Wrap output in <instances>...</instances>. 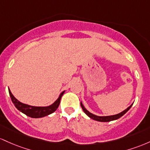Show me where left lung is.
Listing matches in <instances>:
<instances>
[{
  "label": "left lung",
  "instance_id": "1",
  "mask_svg": "<svg viewBox=\"0 0 150 150\" xmlns=\"http://www.w3.org/2000/svg\"><path fill=\"white\" fill-rule=\"evenodd\" d=\"M132 104H131V105H129V106L127 108V109H125V110H123L122 112H120V113L116 114V115H109V116H98V115H94V114L90 112L88 110H87L85 108V107L83 106V105L82 104L81 102V106L82 109H83V112H85V113L86 114V115H88L89 117H91V119H93V120L99 121V122H110V121L117 120V119L120 118V117H122L123 115H125L126 112H127L129 110V109H130V108L132 107Z\"/></svg>",
  "mask_w": 150,
  "mask_h": 150
}]
</instances>
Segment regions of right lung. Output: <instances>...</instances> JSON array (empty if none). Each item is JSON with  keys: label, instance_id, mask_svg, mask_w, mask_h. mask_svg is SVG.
I'll return each mask as SVG.
<instances>
[{"label": "right lung", "instance_id": "1", "mask_svg": "<svg viewBox=\"0 0 150 150\" xmlns=\"http://www.w3.org/2000/svg\"><path fill=\"white\" fill-rule=\"evenodd\" d=\"M9 91V94L11 98L13 101V104L16 106V108L18 109V110L23 112V113L25 114L26 115L29 116L30 117H33V118H39V117H42L45 116H47L50 114L52 113L57 110V108L59 107L60 103V100H61V98L63 96L64 93L65 92L63 91L62 92L61 94L59 95L58 98L55 100L54 103L52 105H49V106H45V107H38V106H32V105H27V104L23 103L20 102L18 99H16L14 97V96L11 93V90L8 88Z\"/></svg>", "mask_w": 150, "mask_h": 150}]
</instances>
